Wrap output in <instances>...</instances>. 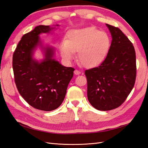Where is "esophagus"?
<instances>
[{"label": "esophagus", "mask_w": 148, "mask_h": 148, "mask_svg": "<svg viewBox=\"0 0 148 148\" xmlns=\"http://www.w3.org/2000/svg\"><path fill=\"white\" fill-rule=\"evenodd\" d=\"M74 73H75V75H79V74H80V71L79 70L76 69L74 71Z\"/></svg>", "instance_id": "34e87169"}]
</instances>
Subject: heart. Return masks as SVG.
Returning <instances> with one entry per match:
<instances>
[{
	"label": "heart",
	"instance_id": "1",
	"mask_svg": "<svg viewBox=\"0 0 148 148\" xmlns=\"http://www.w3.org/2000/svg\"><path fill=\"white\" fill-rule=\"evenodd\" d=\"M110 46V39L106 32L95 27L73 29L67 34L66 40L60 44L62 57L66 61L72 60L78 52V63L90 69L101 64Z\"/></svg>",
	"mask_w": 148,
	"mask_h": 148
}]
</instances>
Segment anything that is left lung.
Returning <instances> with one entry per match:
<instances>
[{
    "instance_id": "obj_1",
    "label": "left lung",
    "mask_w": 148,
    "mask_h": 148,
    "mask_svg": "<svg viewBox=\"0 0 148 148\" xmlns=\"http://www.w3.org/2000/svg\"><path fill=\"white\" fill-rule=\"evenodd\" d=\"M106 25L112 40L106 59L99 66L84 71L88 101L95 109L102 111L123 104L136 77V53L132 42L119 28Z\"/></svg>"
}]
</instances>
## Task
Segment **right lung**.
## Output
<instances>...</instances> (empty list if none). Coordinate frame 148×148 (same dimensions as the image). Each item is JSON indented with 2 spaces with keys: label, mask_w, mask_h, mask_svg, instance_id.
Masks as SVG:
<instances>
[{
  "label": "right lung",
  "mask_w": 148,
  "mask_h": 148,
  "mask_svg": "<svg viewBox=\"0 0 148 148\" xmlns=\"http://www.w3.org/2000/svg\"><path fill=\"white\" fill-rule=\"evenodd\" d=\"M49 26L39 25L23 36L13 55L14 79L20 95L34 108L51 111L64 101L75 69L53 60V50L45 49V59L34 60V49L39 45V35L49 33Z\"/></svg>",
  "instance_id": "obj_1"
}]
</instances>
